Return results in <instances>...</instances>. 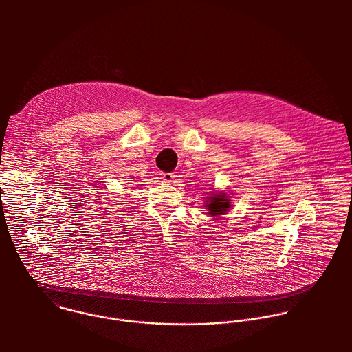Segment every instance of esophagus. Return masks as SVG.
I'll return each mask as SVG.
<instances>
[{"label": "esophagus", "mask_w": 352, "mask_h": 352, "mask_svg": "<svg viewBox=\"0 0 352 352\" xmlns=\"http://www.w3.org/2000/svg\"><path fill=\"white\" fill-rule=\"evenodd\" d=\"M160 175H161V179H162L164 182H166V183H172L173 179H175V175H173V173H169V172H161Z\"/></svg>", "instance_id": "34e87169"}]
</instances>
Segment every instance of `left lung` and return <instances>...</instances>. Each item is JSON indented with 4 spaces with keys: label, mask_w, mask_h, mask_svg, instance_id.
Returning <instances> with one entry per match:
<instances>
[{
    "label": "left lung",
    "mask_w": 352,
    "mask_h": 352,
    "mask_svg": "<svg viewBox=\"0 0 352 352\" xmlns=\"http://www.w3.org/2000/svg\"><path fill=\"white\" fill-rule=\"evenodd\" d=\"M229 197H226L225 194H214L212 197L208 198L207 203V208H208V214L210 215H221L223 212H226L229 210V207L232 206L230 201L228 199Z\"/></svg>",
    "instance_id": "obj_1"
}]
</instances>
